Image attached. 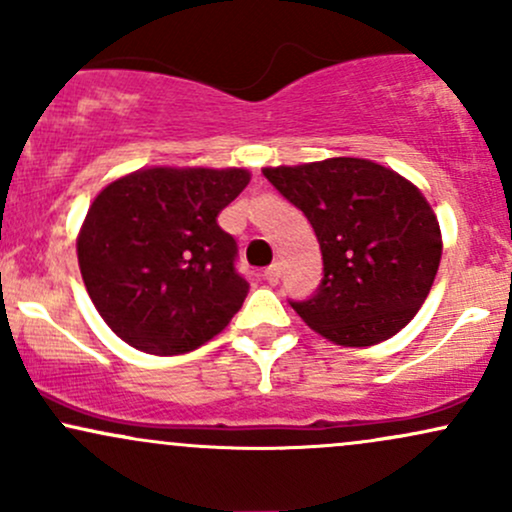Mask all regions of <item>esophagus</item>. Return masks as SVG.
Wrapping results in <instances>:
<instances>
[{
	"label": "esophagus",
	"instance_id": "34e87169",
	"mask_svg": "<svg viewBox=\"0 0 512 512\" xmlns=\"http://www.w3.org/2000/svg\"><path fill=\"white\" fill-rule=\"evenodd\" d=\"M264 281H267V284H279V276H281V264L279 262H274L272 267H267L264 269Z\"/></svg>",
	"mask_w": 512,
	"mask_h": 512
}]
</instances>
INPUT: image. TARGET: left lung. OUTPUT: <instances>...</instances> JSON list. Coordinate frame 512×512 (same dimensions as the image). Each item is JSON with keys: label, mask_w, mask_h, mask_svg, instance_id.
Segmentation results:
<instances>
[{"label": "left lung", "mask_w": 512, "mask_h": 512, "mask_svg": "<svg viewBox=\"0 0 512 512\" xmlns=\"http://www.w3.org/2000/svg\"><path fill=\"white\" fill-rule=\"evenodd\" d=\"M262 173L310 221L325 264L313 296L291 308L342 346H373L402 330L424 305L443 252L426 197L366 158Z\"/></svg>", "instance_id": "left-lung-1"}]
</instances>
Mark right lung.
Masks as SVG:
<instances>
[{
	"label": "right lung",
	"mask_w": 512,
	"mask_h": 512,
	"mask_svg": "<svg viewBox=\"0 0 512 512\" xmlns=\"http://www.w3.org/2000/svg\"><path fill=\"white\" fill-rule=\"evenodd\" d=\"M248 182L243 168H149L93 199L76 252L88 296L117 337L175 356L231 322L250 284L216 216Z\"/></svg>",
	"instance_id": "obj_1"
}]
</instances>
